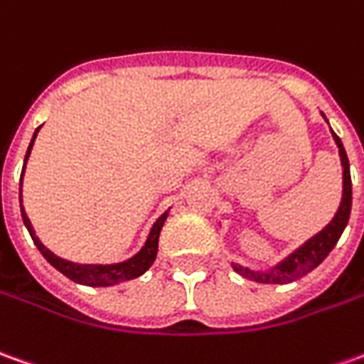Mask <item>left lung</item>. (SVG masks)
<instances>
[{"mask_svg": "<svg viewBox=\"0 0 364 364\" xmlns=\"http://www.w3.org/2000/svg\"><path fill=\"white\" fill-rule=\"evenodd\" d=\"M333 138H335L336 146H338L341 164H343V200H341V206L336 210L335 218L331 220V224L324 230H321L316 236H313L309 242H304L299 250H294L287 260H282L279 267L270 268L267 272H255V270H248V268L240 267V264H232L234 270L240 277H245L248 280H255V282H264V284H287V282L299 280L304 274H309L335 248L338 238H341V234L345 230V226H347L348 216H350L353 182H350L348 158L345 148H343V142H341V138L336 136L335 132H333Z\"/></svg>", "mask_w": 364, "mask_h": 364, "instance_id": "8db88e82", "label": "left lung"}]
</instances>
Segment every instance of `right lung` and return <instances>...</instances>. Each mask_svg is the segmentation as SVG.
Here are the masks:
<instances>
[{
  "instance_id": "right-lung-1",
  "label": "right lung",
  "mask_w": 364,
  "mask_h": 364,
  "mask_svg": "<svg viewBox=\"0 0 364 364\" xmlns=\"http://www.w3.org/2000/svg\"><path fill=\"white\" fill-rule=\"evenodd\" d=\"M38 130H40V128H38ZM38 130H36L33 138H31L28 154H26V160H28L29 152H31V146H33V140H36V136H38ZM23 168H26V164H23ZM19 206H21V182H19ZM166 216H168V212L162 214V216L156 220L152 232H150L148 240H146V245H144L142 250L134 256V258L126 260V262H119V264H106V267H104V264H75V262H68V260H63L60 256H55L53 252H50L46 246L41 245L40 238L36 236L33 228H31V222H29L28 218V214H26L23 206H21V218H23V224L28 226L29 234H31V240H33V245L38 246V250L43 255V258L50 262L51 267L58 268L62 274H65L70 280L80 282V284H87V287H109V284H118V282L136 279V277L144 274L148 268L152 267L154 260H156V255H158V238H160V230H162V226H164Z\"/></svg>"
}]
</instances>
